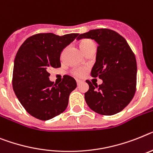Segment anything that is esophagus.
Wrapping results in <instances>:
<instances>
[{"mask_svg": "<svg viewBox=\"0 0 153 153\" xmlns=\"http://www.w3.org/2000/svg\"><path fill=\"white\" fill-rule=\"evenodd\" d=\"M76 82H77V85H79L81 84V82H82V81L79 80V79H77V80H76Z\"/></svg>", "mask_w": 153, "mask_h": 153, "instance_id": "esophagus-1", "label": "esophagus"}]
</instances>
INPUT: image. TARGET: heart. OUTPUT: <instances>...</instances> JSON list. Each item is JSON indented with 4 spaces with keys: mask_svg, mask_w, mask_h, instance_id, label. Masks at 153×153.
<instances>
[{
    "mask_svg": "<svg viewBox=\"0 0 153 153\" xmlns=\"http://www.w3.org/2000/svg\"><path fill=\"white\" fill-rule=\"evenodd\" d=\"M79 46H80L81 50L82 51L83 53H85V51L88 50V48H90L92 46H95L94 43L92 42L90 39H82V40L80 41L79 43ZM87 72V68H79L74 69L73 71V74L75 75L76 77H83L85 74H86Z\"/></svg>",
    "mask_w": 153,
    "mask_h": 153,
    "instance_id": "1",
    "label": "heart"
}]
</instances>
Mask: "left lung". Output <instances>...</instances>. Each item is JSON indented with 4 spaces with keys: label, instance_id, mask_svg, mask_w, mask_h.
<instances>
[{
    "label": "left lung",
    "instance_id": "left-lung-1",
    "mask_svg": "<svg viewBox=\"0 0 153 153\" xmlns=\"http://www.w3.org/2000/svg\"><path fill=\"white\" fill-rule=\"evenodd\" d=\"M94 39L98 43L91 75L102 80L99 85L86 80L89 86L85 93L87 105L102 115L120 112L129 104L136 91L137 63L134 53L126 39L111 29H92L80 34L77 39Z\"/></svg>",
    "mask_w": 153,
    "mask_h": 153
}]
</instances>
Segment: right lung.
<instances>
[{"label":"right lung","mask_w":153,"mask_h":153,"mask_svg":"<svg viewBox=\"0 0 153 153\" xmlns=\"http://www.w3.org/2000/svg\"><path fill=\"white\" fill-rule=\"evenodd\" d=\"M78 35L39 33L29 37L19 49L14 62L13 89L23 107L34 117L48 120L67 108L76 81L65 75L60 84L53 85L49 79V71L61 67V52Z\"/></svg>","instance_id":"1"}]
</instances>
